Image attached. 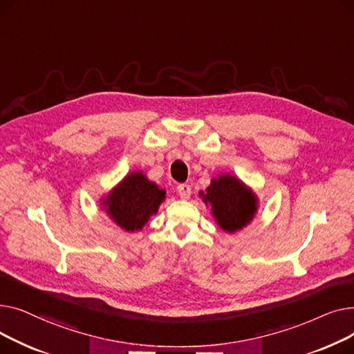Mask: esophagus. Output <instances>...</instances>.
Here are the masks:
<instances>
[{
    "instance_id": "1",
    "label": "esophagus",
    "mask_w": 354,
    "mask_h": 354,
    "mask_svg": "<svg viewBox=\"0 0 354 354\" xmlns=\"http://www.w3.org/2000/svg\"><path fill=\"white\" fill-rule=\"evenodd\" d=\"M176 191L182 199H189V196L192 194V188L188 183H179L176 187Z\"/></svg>"
}]
</instances>
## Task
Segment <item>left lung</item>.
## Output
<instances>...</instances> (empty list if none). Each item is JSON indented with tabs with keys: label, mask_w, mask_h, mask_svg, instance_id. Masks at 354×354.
<instances>
[{
	"label": "left lung",
	"mask_w": 354,
	"mask_h": 354,
	"mask_svg": "<svg viewBox=\"0 0 354 354\" xmlns=\"http://www.w3.org/2000/svg\"><path fill=\"white\" fill-rule=\"evenodd\" d=\"M203 201L211 203L216 222L227 232H235L245 227L257 212L254 194L230 175L214 179L207 194L203 195Z\"/></svg>",
	"instance_id": "1"
}]
</instances>
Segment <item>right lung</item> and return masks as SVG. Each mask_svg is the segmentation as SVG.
<instances>
[{"mask_svg": "<svg viewBox=\"0 0 354 354\" xmlns=\"http://www.w3.org/2000/svg\"><path fill=\"white\" fill-rule=\"evenodd\" d=\"M165 191L149 182L140 172L130 174L107 198V214L126 230H142L149 216L158 211Z\"/></svg>", "mask_w": 354, "mask_h": 354, "instance_id": "right-lung-1", "label": "right lung"}]
</instances>
